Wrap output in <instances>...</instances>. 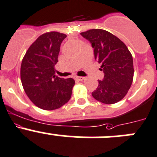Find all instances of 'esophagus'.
Listing matches in <instances>:
<instances>
[{
	"label": "esophagus",
	"instance_id": "1",
	"mask_svg": "<svg viewBox=\"0 0 157 157\" xmlns=\"http://www.w3.org/2000/svg\"><path fill=\"white\" fill-rule=\"evenodd\" d=\"M76 80H78V81H82V80H84V77H76Z\"/></svg>",
	"mask_w": 157,
	"mask_h": 157
}]
</instances>
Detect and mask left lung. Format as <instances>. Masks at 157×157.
Segmentation results:
<instances>
[{"label":"left lung","instance_id":"left-lung-1","mask_svg":"<svg viewBox=\"0 0 157 157\" xmlns=\"http://www.w3.org/2000/svg\"><path fill=\"white\" fill-rule=\"evenodd\" d=\"M94 49V59L101 64L103 80L92 96L101 103L111 105L121 101L128 93L134 74L133 59L126 45L118 37L103 29H90L80 33Z\"/></svg>","mask_w":157,"mask_h":157}]
</instances>
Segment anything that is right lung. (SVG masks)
Segmentation results:
<instances>
[{
    "instance_id": "1",
    "label": "right lung",
    "mask_w": 157,
    "mask_h": 157,
    "mask_svg": "<svg viewBox=\"0 0 157 157\" xmlns=\"http://www.w3.org/2000/svg\"><path fill=\"white\" fill-rule=\"evenodd\" d=\"M67 37L57 32L39 36L26 52L21 66V80L29 99L43 110H55L71 98L73 78L55 75L60 45Z\"/></svg>"
}]
</instances>
